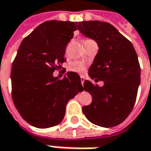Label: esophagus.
<instances>
[{"mask_svg": "<svg viewBox=\"0 0 151 151\" xmlns=\"http://www.w3.org/2000/svg\"><path fill=\"white\" fill-rule=\"evenodd\" d=\"M83 83H84V77L83 76H81V83H82L83 86Z\"/></svg>", "mask_w": 151, "mask_h": 151, "instance_id": "1", "label": "esophagus"}]
</instances>
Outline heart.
Returning <instances> with one entry per match:
<instances>
[{
	"instance_id": "1",
	"label": "heart",
	"mask_w": 151,
	"mask_h": 151,
	"mask_svg": "<svg viewBox=\"0 0 151 151\" xmlns=\"http://www.w3.org/2000/svg\"><path fill=\"white\" fill-rule=\"evenodd\" d=\"M87 40H85V41H87ZM86 68H87V66H86V63H83L81 61H74V62L71 63L69 64L68 68H69V70L71 72H74V73H81L82 74V73H85Z\"/></svg>"
}]
</instances>
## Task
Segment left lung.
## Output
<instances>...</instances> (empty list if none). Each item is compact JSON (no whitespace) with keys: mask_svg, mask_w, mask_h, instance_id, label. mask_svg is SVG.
Wrapping results in <instances>:
<instances>
[{"mask_svg":"<svg viewBox=\"0 0 151 151\" xmlns=\"http://www.w3.org/2000/svg\"><path fill=\"white\" fill-rule=\"evenodd\" d=\"M84 36L96 41L99 52L89 68L88 75L99 87L85 80L83 89L93 101L83 107L85 117L102 127L122 123L132 111L140 83V66L132 43L111 24L99 21L77 23Z\"/></svg>","mask_w":151,"mask_h":151,"instance_id":"obj_1","label":"left lung"}]
</instances>
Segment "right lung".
<instances>
[{"label": "right lung", "instance_id": "1", "mask_svg": "<svg viewBox=\"0 0 151 151\" xmlns=\"http://www.w3.org/2000/svg\"><path fill=\"white\" fill-rule=\"evenodd\" d=\"M72 22L47 21L26 37L12 66V97L24 119L40 129L62 122L69 99L83 90L79 75L68 72L53 77L66 62V47L77 26Z\"/></svg>", "mask_w": 151, "mask_h": 151}]
</instances>
